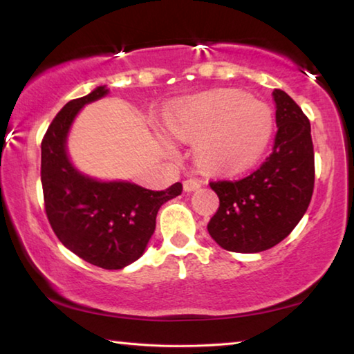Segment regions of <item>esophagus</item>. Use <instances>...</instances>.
<instances>
[{
    "label": "esophagus",
    "mask_w": 354,
    "mask_h": 354,
    "mask_svg": "<svg viewBox=\"0 0 354 354\" xmlns=\"http://www.w3.org/2000/svg\"><path fill=\"white\" fill-rule=\"evenodd\" d=\"M201 183L203 181H201V179H198V178L185 179V181H184V190L185 192H194V190L201 187Z\"/></svg>",
    "instance_id": "34e87169"
}]
</instances>
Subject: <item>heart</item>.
<instances>
[{"mask_svg": "<svg viewBox=\"0 0 354 354\" xmlns=\"http://www.w3.org/2000/svg\"><path fill=\"white\" fill-rule=\"evenodd\" d=\"M169 129L184 142L203 140L198 159L207 170L237 173L254 165L270 142V109L248 95L218 91L189 101L169 117Z\"/></svg>", "mask_w": 354, "mask_h": 354, "instance_id": "obj_1", "label": "heart"}]
</instances>
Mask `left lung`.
<instances>
[{
	"instance_id": "1",
	"label": "left lung",
	"mask_w": 354,
	"mask_h": 354,
	"mask_svg": "<svg viewBox=\"0 0 354 354\" xmlns=\"http://www.w3.org/2000/svg\"><path fill=\"white\" fill-rule=\"evenodd\" d=\"M277 127L272 153L241 179L209 185L220 206L207 231L221 248L259 253L290 234L313 198L315 165L309 118L281 88H274Z\"/></svg>"
}]
</instances>
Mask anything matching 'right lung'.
<instances>
[{
	"label": "right lung",
	"instance_id": "obj_1",
	"mask_svg": "<svg viewBox=\"0 0 354 354\" xmlns=\"http://www.w3.org/2000/svg\"><path fill=\"white\" fill-rule=\"evenodd\" d=\"M106 93V87H97L57 112L41 140L40 176L46 217L59 241L88 263L120 270L143 254L159 207L181 195L183 184L148 190L131 183H100L70 164L65 139L73 118Z\"/></svg>",
	"mask_w": 354,
	"mask_h": 354
}]
</instances>
